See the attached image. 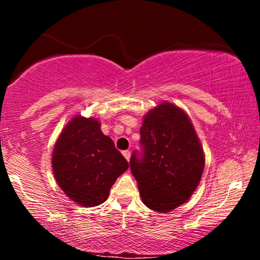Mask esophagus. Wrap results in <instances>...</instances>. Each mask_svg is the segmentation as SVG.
Here are the masks:
<instances>
[{"label":"esophagus","instance_id":"esophagus-1","mask_svg":"<svg viewBox=\"0 0 260 260\" xmlns=\"http://www.w3.org/2000/svg\"><path fill=\"white\" fill-rule=\"evenodd\" d=\"M122 154H123V156L126 157V160H127V161H129V159H131V151H129V150H124V151H122Z\"/></svg>","mask_w":260,"mask_h":260}]
</instances>
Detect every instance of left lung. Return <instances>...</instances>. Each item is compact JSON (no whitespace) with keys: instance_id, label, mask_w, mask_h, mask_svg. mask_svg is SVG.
<instances>
[{"instance_id":"1","label":"left lung","mask_w":260,"mask_h":260,"mask_svg":"<svg viewBox=\"0 0 260 260\" xmlns=\"http://www.w3.org/2000/svg\"><path fill=\"white\" fill-rule=\"evenodd\" d=\"M140 145L129 164L142 201L151 210L169 213L201 182L205 159L194 127L183 110L162 103L145 115Z\"/></svg>"}]
</instances>
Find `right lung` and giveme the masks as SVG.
Returning a JSON list of instances; mask_svg holds the SVG:
<instances>
[{"label":"right lung","mask_w":260,"mask_h":260,"mask_svg":"<svg viewBox=\"0 0 260 260\" xmlns=\"http://www.w3.org/2000/svg\"><path fill=\"white\" fill-rule=\"evenodd\" d=\"M127 169V160L92 117L72 118L53 148L56 181L68 198L83 207L105 202L112 184Z\"/></svg>","instance_id":"add662e5"}]
</instances>
